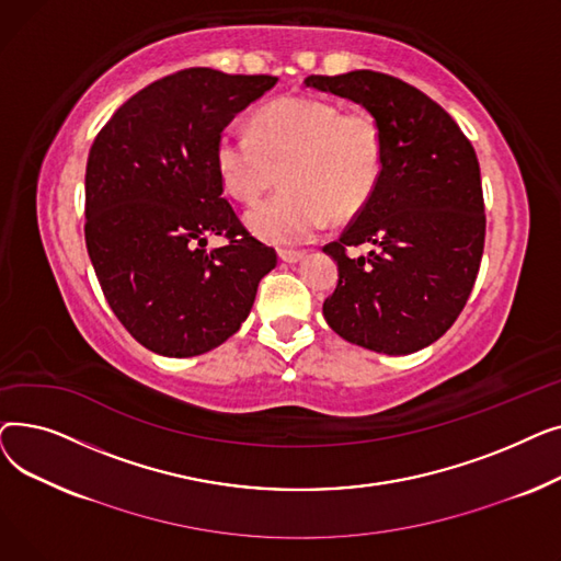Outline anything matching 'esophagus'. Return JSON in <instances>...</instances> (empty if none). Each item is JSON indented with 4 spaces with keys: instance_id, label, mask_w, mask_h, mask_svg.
Here are the masks:
<instances>
[{
    "instance_id": "obj_1",
    "label": "esophagus",
    "mask_w": 561,
    "mask_h": 561,
    "mask_svg": "<svg viewBox=\"0 0 561 561\" xmlns=\"http://www.w3.org/2000/svg\"><path fill=\"white\" fill-rule=\"evenodd\" d=\"M305 250H279V259L286 263H298L300 259H305Z\"/></svg>"
}]
</instances>
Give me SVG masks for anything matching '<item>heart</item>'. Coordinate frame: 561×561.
Segmentation results:
<instances>
[{
	"label": "heart",
	"mask_w": 561,
	"mask_h": 561,
	"mask_svg": "<svg viewBox=\"0 0 561 561\" xmlns=\"http://www.w3.org/2000/svg\"><path fill=\"white\" fill-rule=\"evenodd\" d=\"M216 165L227 193L241 202H254L284 174L286 186L254 204L245 222L263 241L296 245L332 216L345 222L364 211L385 165V136L366 108L290 95L263 106L252 129L229 125Z\"/></svg>",
	"instance_id": "heart-1"
}]
</instances>
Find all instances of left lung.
<instances>
[{
	"label": "left lung",
	"mask_w": 561,
	"mask_h": 561,
	"mask_svg": "<svg viewBox=\"0 0 561 561\" xmlns=\"http://www.w3.org/2000/svg\"><path fill=\"white\" fill-rule=\"evenodd\" d=\"M305 83L362 104L385 136L373 197L322 248L339 263L322 313L350 343L411 355L453 328L480 271L486 216L476 150L444 108L391 75H311ZM364 242L374 250L350 257Z\"/></svg>",
	"instance_id": "obj_1"
}]
</instances>
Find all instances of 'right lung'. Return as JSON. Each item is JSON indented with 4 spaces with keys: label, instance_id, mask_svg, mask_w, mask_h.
Masks as SVG:
<instances>
[{
    "label": "right lung",
    "instance_id": "add662e5",
    "mask_svg": "<svg viewBox=\"0 0 561 561\" xmlns=\"http://www.w3.org/2000/svg\"><path fill=\"white\" fill-rule=\"evenodd\" d=\"M271 75L188 68L150 83L100 129L85 165V248L125 330L163 357H197L241 330L277 252L222 197L216 145ZM206 234L226 245L205 250Z\"/></svg>",
    "mask_w": 561,
    "mask_h": 561
}]
</instances>
